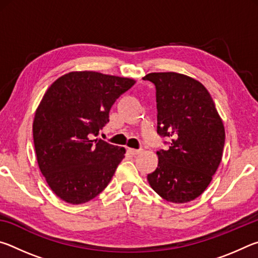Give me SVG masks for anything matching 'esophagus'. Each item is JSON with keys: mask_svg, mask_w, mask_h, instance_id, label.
<instances>
[{"mask_svg": "<svg viewBox=\"0 0 258 258\" xmlns=\"http://www.w3.org/2000/svg\"><path fill=\"white\" fill-rule=\"evenodd\" d=\"M141 151H142L141 149H139V150H138V149H131V148L128 149V152H130V154H131V155H134V156H135V155H139L140 152H141Z\"/></svg>", "mask_w": 258, "mask_h": 258, "instance_id": "1", "label": "esophagus"}]
</instances>
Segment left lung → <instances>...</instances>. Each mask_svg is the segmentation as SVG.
<instances>
[{
  "mask_svg": "<svg viewBox=\"0 0 258 258\" xmlns=\"http://www.w3.org/2000/svg\"><path fill=\"white\" fill-rule=\"evenodd\" d=\"M156 86L157 132L171 138L168 150L157 151L158 167L148 174L150 186L174 204L199 197L222 160L224 125L202 83L178 73H150Z\"/></svg>",
  "mask_w": 258,
  "mask_h": 258,
  "instance_id": "obj_1",
  "label": "left lung"
}]
</instances>
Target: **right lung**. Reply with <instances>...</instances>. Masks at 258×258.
<instances>
[{
  "instance_id": "obj_1",
  "label": "right lung",
  "mask_w": 258,
  "mask_h": 258,
  "mask_svg": "<svg viewBox=\"0 0 258 258\" xmlns=\"http://www.w3.org/2000/svg\"><path fill=\"white\" fill-rule=\"evenodd\" d=\"M127 77L71 72L52 83L35 112L33 138L43 176L55 196L80 205L104 190L125 157V148L93 140L109 121Z\"/></svg>"
}]
</instances>
